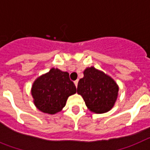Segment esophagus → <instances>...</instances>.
<instances>
[{
  "mask_svg": "<svg viewBox=\"0 0 150 150\" xmlns=\"http://www.w3.org/2000/svg\"><path fill=\"white\" fill-rule=\"evenodd\" d=\"M78 83H79V81L78 80H76V81H74V84H75V87H78Z\"/></svg>",
  "mask_w": 150,
  "mask_h": 150,
  "instance_id": "obj_1",
  "label": "esophagus"
}]
</instances>
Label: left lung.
<instances>
[{
    "label": "left lung",
    "instance_id": "1",
    "mask_svg": "<svg viewBox=\"0 0 150 150\" xmlns=\"http://www.w3.org/2000/svg\"><path fill=\"white\" fill-rule=\"evenodd\" d=\"M77 92L82 96L91 112L104 113L114 106L118 87L110 77L91 67L84 70V78L79 80Z\"/></svg>",
    "mask_w": 150,
    "mask_h": 150
}]
</instances>
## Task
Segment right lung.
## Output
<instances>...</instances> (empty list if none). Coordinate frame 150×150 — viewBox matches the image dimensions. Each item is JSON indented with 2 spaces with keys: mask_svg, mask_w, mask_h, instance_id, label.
<instances>
[{
  "mask_svg": "<svg viewBox=\"0 0 150 150\" xmlns=\"http://www.w3.org/2000/svg\"><path fill=\"white\" fill-rule=\"evenodd\" d=\"M76 93V88L69 75L58 69H51L34 82L32 95L36 107L41 112L55 114L64 107L70 95Z\"/></svg>",
  "mask_w": 150,
  "mask_h": 150,
  "instance_id": "right-lung-1",
  "label": "right lung"
}]
</instances>
